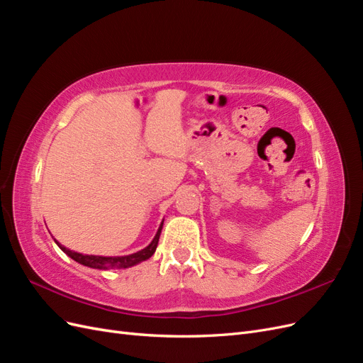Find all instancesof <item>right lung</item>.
<instances>
[{
	"instance_id": "1",
	"label": "right lung",
	"mask_w": 363,
	"mask_h": 363,
	"mask_svg": "<svg viewBox=\"0 0 363 363\" xmlns=\"http://www.w3.org/2000/svg\"><path fill=\"white\" fill-rule=\"evenodd\" d=\"M162 225L160 224L157 233L155 236V239L151 240V244L148 247H145L144 250H140L138 252H133V255H128V256H116V257H106V256H89V255H82V252H77L72 251L67 247H63L62 244H59L56 239V244L59 245V248L67 252V255L74 259L75 262L82 263L84 267H89V268H96V269H115V268H130L133 265H138V263L144 262L147 259H150L152 255H155V251L157 248L159 244V238H160V232H162Z\"/></svg>"
}]
</instances>
